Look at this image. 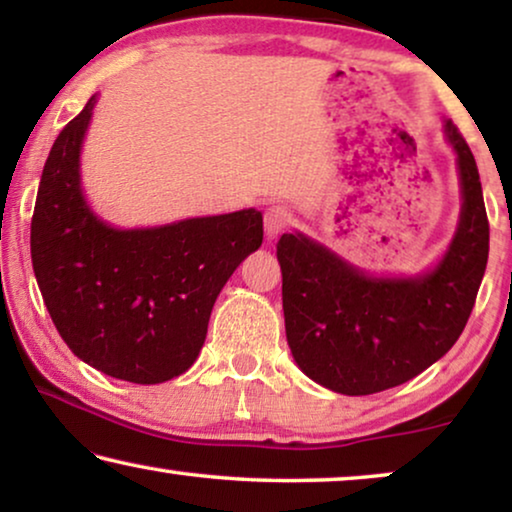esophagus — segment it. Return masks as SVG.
I'll return each mask as SVG.
<instances>
[{
	"instance_id": "esophagus-1",
	"label": "esophagus",
	"mask_w": 512,
	"mask_h": 512,
	"mask_svg": "<svg viewBox=\"0 0 512 512\" xmlns=\"http://www.w3.org/2000/svg\"><path fill=\"white\" fill-rule=\"evenodd\" d=\"M289 221H291L289 209L282 207V205H272L268 212H265V216H263L265 235H268L270 240H272V237H277L286 226H289Z\"/></svg>"
}]
</instances>
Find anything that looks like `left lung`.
Here are the masks:
<instances>
[{
    "label": "left lung",
    "mask_w": 512,
    "mask_h": 512,
    "mask_svg": "<svg viewBox=\"0 0 512 512\" xmlns=\"http://www.w3.org/2000/svg\"><path fill=\"white\" fill-rule=\"evenodd\" d=\"M461 216L443 261L426 275L368 277L300 233L277 242L286 340L300 370L321 387L368 396L412 380L459 340L489 256L478 165L457 125Z\"/></svg>",
    "instance_id": "left-lung-1"
}]
</instances>
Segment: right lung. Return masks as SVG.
<instances>
[{
  "label": "right lung",
  "instance_id": "add662e5",
  "mask_svg": "<svg viewBox=\"0 0 512 512\" xmlns=\"http://www.w3.org/2000/svg\"><path fill=\"white\" fill-rule=\"evenodd\" d=\"M97 95L55 139L32 214V268L67 347L104 375L158 384L186 373L223 284L263 242L256 209L118 230L90 212L79 156Z\"/></svg>",
  "mask_w": 512,
  "mask_h": 512
}]
</instances>
